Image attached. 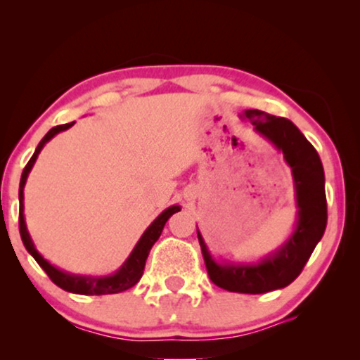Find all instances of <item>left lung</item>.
<instances>
[{"mask_svg": "<svg viewBox=\"0 0 360 360\" xmlns=\"http://www.w3.org/2000/svg\"><path fill=\"white\" fill-rule=\"evenodd\" d=\"M244 115L255 131L283 152L285 160L292 167L300 208L297 229L277 254L254 267L218 265L211 259L200 233L198 240L211 282L228 292L257 295L287 287L302 274L326 229L328 205L323 164L316 149L298 127L287 117H277L259 110H248Z\"/></svg>", "mask_w": 360, "mask_h": 360, "instance_id": "obj_1", "label": "left lung"}]
</instances>
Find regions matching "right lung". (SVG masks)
Masks as SVG:
<instances>
[{
	"instance_id": "add662e5",
	"label": "right lung",
	"mask_w": 360,
	"mask_h": 360,
	"mask_svg": "<svg viewBox=\"0 0 360 360\" xmlns=\"http://www.w3.org/2000/svg\"><path fill=\"white\" fill-rule=\"evenodd\" d=\"M73 122H68V124H60V126H56L52 127L51 131L47 132L46 136H44V139L39 142L36 152H34V155L29 159L27 165L24 167L22 170V175H21V184H19V201H21V205H19V233H21V239H22V244L26 245L27 252L32 255L34 259H36V262L41 265L44 269V272L49 275V278L52 280L53 283L57 285V287H60L62 290H65V292H72V293H78V295H111V293H121L124 292V290L134 287V285L139 282L142 274H144V267H146V260H147V255H149L152 245L155 244V240L160 238L162 234V229H164V226L169 218L176 211H180L179 206H170V208H167L164 213H162L159 218H157L154 223H152L149 228L144 234H142V238L137 245L132 250V254L129 255V259L126 260L124 265L117 270L115 275H111V277H101V278H91V277H77V275H70V274H63L60 270H57L56 267H52L51 264L47 262V260L42 259V255L37 252L36 248H34L32 240H31V236L27 233V228H26V223H24V214H22V198H24V185H26V179L29 175V172H31L34 162H36L39 152L44 147L46 142H49L52 139L53 136L58 134L60 131H65L68 127H72Z\"/></svg>"
}]
</instances>
